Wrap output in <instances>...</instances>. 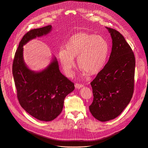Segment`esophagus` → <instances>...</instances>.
<instances>
[{"label":"esophagus","mask_w":148,"mask_h":148,"mask_svg":"<svg viewBox=\"0 0 148 148\" xmlns=\"http://www.w3.org/2000/svg\"><path fill=\"white\" fill-rule=\"evenodd\" d=\"M75 88H80L84 87V85H83V84H82L76 83V84H75Z\"/></svg>","instance_id":"1"}]
</instances>
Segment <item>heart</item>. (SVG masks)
Returning a JSON list of instances; mask_svg holds the SVG:
<instances>
[{
	"mask_svg": "<svg viewBox=\"0 0 148 148\" xmlns=\"http://www.w3.org/2000/svg\"><path fill=\"white\" fill-rule=\"evenodd\" d=\"M108 53V45L103 37L87 33L73 35L65 45V49L58 53V58L65 73L70 76L75 66L77 57L78 67L84 74H98L105 66Z\"/></svg>",
	"mask_w": 148,
	"mask_h": 148,
	"instance_id": "obj_1",
	"label": "heart"
}]
</instances>
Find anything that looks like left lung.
Returning <instances> with one entry per match:
<instances>
[{"mask_svg": "<svg viewBox=\"0 0 148 148\" xmlns=\"http://www.w3.org/2000/svg\"><path fill=\"white\" fill-rule=\"evenodd\" d=\"M112 39L108 62L91 82L93 101L89 109L97 119L105 122L119 116L130 103L134 90L135 58L123 36L107 27Z\"/></svg>", "mask_w": 148, "mask_h": 148, "instance_id": "1", "label": "left lung"}]
</instances>
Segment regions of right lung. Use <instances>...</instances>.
Returning <instances> with one entry per match:
<instances>
[{
    "label": "right lung",
    "instance_id": "obj_1",
    "mask_svg": "<svg viewBox=\"0 0 148 148\" xmlns=\"http://www.w3.org/2000/svg\"><path fill=\"white\" fill-rule=\"evenodd\" d=\"M51 30V26L49 25L26 33L20 41L12 66L21 107L32 116L43 121H51L60 114L66 97L75 88L74 84L60 71L56 58L47 68L40 72L29 70L24 62L23 45Z\"/></svg>",
    "mask_w": 148,
    "mask_h": 148
}]
</instances>
